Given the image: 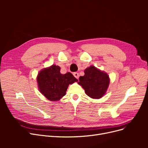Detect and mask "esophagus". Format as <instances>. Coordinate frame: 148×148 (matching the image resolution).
Segmentation results:
<instances>
[{"instance_id": "esophagus-1", "label": "esophagus", "mask_w": 148, "mask_h": 148, "mask_svg": "<svg viewBox=\"0 0 148 148\" xmlns=\"http://www.w3.org/2000/svg\"><path fill=\"white\" fill-rule=\"evenodd\" d=\"M73 75H74V76L75 77L76 79H79V74L78 73H74Z\"/></svg>"}]
</instances>
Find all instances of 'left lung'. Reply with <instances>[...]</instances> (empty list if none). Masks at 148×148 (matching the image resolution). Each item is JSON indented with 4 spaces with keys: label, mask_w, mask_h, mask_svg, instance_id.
<instances>
[{
    "label": "left lung",
    "mask_w": 148,
    "mask_h": 148,
    "mask_svg": "<svg viewBox=\"0 0 148 148\" xmlns=\"http://www.w3.org/2000/svg\"><path fill=\"white\" fill-rule=\"evenodd\" d=\"M84 72V75L80 77L78 84L89 97L94 99L103 97L110 83L109 76L94 66H90L85 69Z\"/></svg>",
    "instance_id": "obj_1"
}]
</instances>
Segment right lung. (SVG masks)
<instances>
[{
    "label": "right lung",
    "instance_id": "add662e5",
    "mask_svg": "<svg viewBox=\"0 0 148 148\" xmlns=\"http://www.w3.org/2000/svg\"><path fill=\"white\" fill-rule=\"evenodd\" d=\"M56 65L42 69L36 77L39 90L51 101H57L65 95L69 84L78 82L71 73L62 74Z\"/></svg>",
    "mask_w": 148,
    "mask_h": 148
}]
</instances>
